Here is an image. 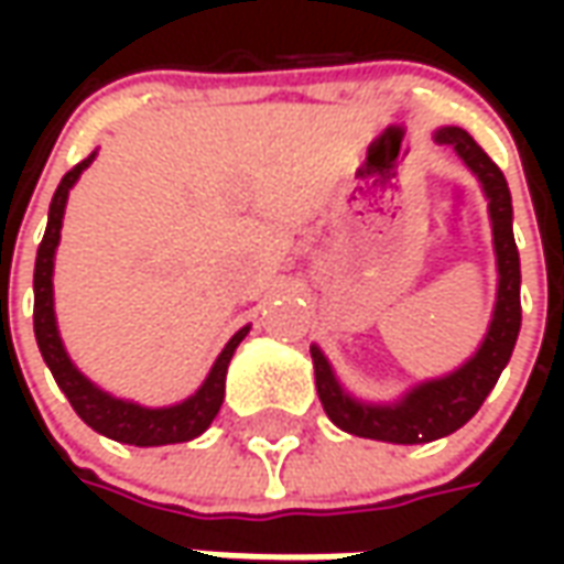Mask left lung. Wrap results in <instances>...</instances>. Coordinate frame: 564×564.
<instances>
[{
    "mask_svg": "<svg viewBox=\"0 0 564 564\" xmlns=\"http://www.w3.org/2000/svg\"><path fill=\"white\" fill-rule=\"evenodd\" d=\"M435 141L459 153L465 165L480 177L486 198H489L492 241H496L498 257V302L480 350L459 371L441 380H429L423 387L408 392L399 404L380 408V404H362L350 399L338 387L319 347H311L314 380H317L319 402H323L326 416L350 435L390 441V444H429V441L449 435L468 423L480 411L489 390L496 387L498 375L508 366L517 335H520V250L513 241V208H510L508 181L465 129H437Z\"/></svg>",
    "mask_w": 564,
    "mask_h": 564,
    "instance_id": "8db88e82",
    "label": "left lung"
}]
</instances>
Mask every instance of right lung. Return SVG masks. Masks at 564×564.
<instances>
[{"instance_id":"right-lung-1","label":"right lung","mask_w":564,"mask_h":564,"mask_svg":"<svg viewBox=\"0 0 564 564\" xmlns=\"http://www.w3.org/2000/svg\"><path fill=\"white\" fill-rule=\"evenodd\" d=\"M96 153L87 160L78 162L72 172L56 186L54 198H51V214H47V229H44L42 245H39V257H35V274H32V290H35V307H32V326H35V341L42 350L44 362L54 375L56 387L66 392V399L75 408V414L84 423L96 429L99 435L115 437L120 444H132V447H160V444H181V441H193L198 437L220 411L223 390H226V368L232 359L235 347L245 341L247 329L235 332L232 341L223 347L217 362L210 368L208 380L202 383L196 395H189L186 402L174 404V408H141V404L123 402L102 392L96 383L80 375L78 368L72 366L66 356V347L59 341L54 319V250L59 245V226H63V210H66V198L72 184L78 181V174L87 169Z\"/></svg>"}]
</instances>
